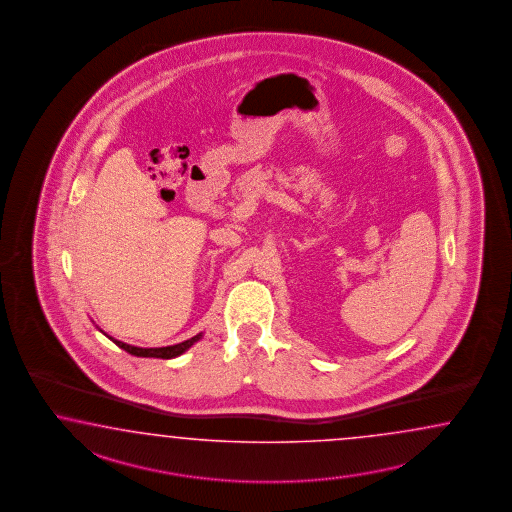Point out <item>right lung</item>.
<instances>
[{
    "label": "right lung",
    "mask_w": 512,
    "mask_h": 512,
    "mask_svg": "<svg viewBox=\"0 0 512 512\" xmlns=\"http://www.w3.org/2000/svg\"><path fill=\"white\" fill-rule=\"evenodd\" d=\"M199 337H201V335H195L192 339H188V341H184V343H179V345L162 346V348H139V346L126 345V343H121V341L111 339V337L110 339L115 345L119 346V348H123V350H126L128 354H132V356L169 360V358H177L184 350H188L190 346L194 345L195 341H199Z\"/></svg>",
    "instance_id": "add662e5"
}]
</instances>
